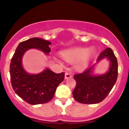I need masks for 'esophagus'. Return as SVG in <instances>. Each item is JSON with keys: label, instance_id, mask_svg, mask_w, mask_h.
Wrapping results in <instances>:
<instances>
[{"label": "esophagus", "instance_id": "obj_1", "mask_svg": "<svg viewBox=\"0 0 129 129\" xmlns=\"http://www.w3.org/2000/svg\"><path fill=\"white\" fill-rule=\"evenodd\" d=\"M72 77V74H70V73H68V72L65 73V79L71 78Z\"/></svg>", "mask_w": 129, "mask_h": 129}]
</instances>
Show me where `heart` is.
Wrapping results in <instances>:
<instances>
[{"mask_svg":"<svg viewBox=\"0 0 129 129\" xmlns=\"http://www.w3.org/2000/svg\"><path fill=\"white\" fill-rule=\"evenodd\" d=\"M96 48L90 47H74L66 49L60 52L61 56L69 62H76L77 69H83L87 67L90 61L96 53Z\"/></svg>","mask_w":129,"mask_h":129,"instance_id":"1","label":"heart"}]
</instances>
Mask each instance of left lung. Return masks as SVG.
Listing matches in <instances>:
<instances>
[{"mask_svg":"<svg viewBox=\"0 0 129 129\" xmlns=\"http://www.w3.org/2000/svg\"><path fill=\"white\" fill-rule=\"evenodd\" d=\"M107 58L110 61L109 71L94 75V66L74 76L76 86L72 94L75 100L84 104H95L103 101L112 89L118 78V61L113 51L107 48L99 55L97 62Z\"/></svg>","mask_w":129,"mask_h":129,"instance_id":"obj_1","label":"left lung"}]
</instances>
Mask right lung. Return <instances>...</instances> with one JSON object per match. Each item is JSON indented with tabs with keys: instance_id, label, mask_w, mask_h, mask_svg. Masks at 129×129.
I'll return each mask as SVG.
<instances>
[{
	"instance_id": "add662e5",
	"label": "right lung",
	"mask_w": 129,
	"mask_h": 129,
	"mask_svg": "<svg viewBox=\"0 0 129 129\" xmlns=\"http://www.w3.org/2000/svg\"><path fill=\"white\" fill-rule=\"evenodd\" d=\"M50 41L34 37L19 44L10 62V79L13 90L31 105L46 103L53 98L58 85L64 80V73L56 74L49 68L38 74L26 72L22 65L23 55L28 50L35 48L48 55Z\"/></svg>"
}]
</instances>
